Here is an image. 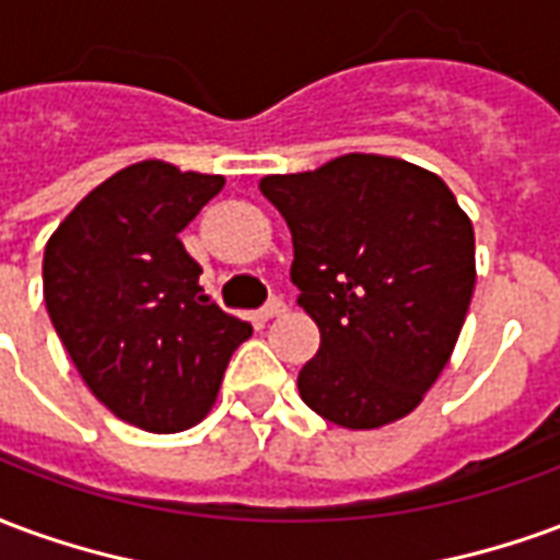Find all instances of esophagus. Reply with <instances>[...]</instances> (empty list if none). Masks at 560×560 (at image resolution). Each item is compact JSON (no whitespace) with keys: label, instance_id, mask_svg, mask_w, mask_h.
<instances>
[{"label":"esophagus","instance_id":"34e87169","mask_svg":"<svg viewBox=\"0 0 560 560\" xmlns=\"http://www.w3.org/2000/svg\"><path fill=\"white\" fill-rule=\"evenodd\" d=\"M284 312H288L284 300H272V303H267L264 308H260V320H272V317H281Z\"/></svg>","mask_w":560,"mask_h":560}]
</instances>
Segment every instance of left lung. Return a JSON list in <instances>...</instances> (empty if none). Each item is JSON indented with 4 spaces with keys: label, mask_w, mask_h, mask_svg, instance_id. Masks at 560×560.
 <instances>
[{
    "label": "left lung",
    "mask_w": 560,
    "mask_h": 560,
    "mask_svg": "<svg viewBox=\"0 0 560 560\" xmlns=\"http://www.w3.org/2000/svg\"><path fill=\"white\" fill-rule=\"evenodd\" d=\"M260 195L291 228V279L320 329L296 381L303 401L353 432L408 417L468 315L477 281L468 212L438 173L365 152L264 176Z\"/></svg>",
    "instance_id": "obj_1"
}]
</instances>
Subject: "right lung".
Here are the masks:
<instances>
[{"instance_id":"obj_1","label":"right lung","mask_w":560,"mask_h":560,"mask_svg":"<svg viewBox=\"0 0 560 560\" xmlns=\"http://www.w3.org/2000/svg\"><path fill=\"white\" fill-rule=\"evenodd\" d=\"M224 176L128 164L71 209L44 248V303L83 384L143 432H185L219 399L252 336L200 288L179 233Z\"/></svg>"}]
</instances>
